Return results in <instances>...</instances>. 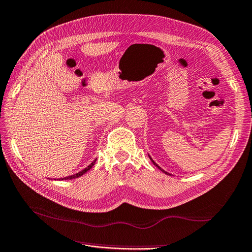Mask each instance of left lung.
Listing matches in <instances>:
<instances>
[{"instance_id": "1", "label": "left lung", "mask_w": 252, "mask_h": 252, "mask_svg": "<svg viewBox=\"0 0 252 252\" xmlns=\"http://www.w3.org/2000/svg\"><path fill=\"white\" fill-rule=\"evenodd\" d=\"M148 157H149V159L151 160V162H153V163H154V164H155V165H156V166H157L158 168H159V169H160V171H162L163 173H165L166 175H169V176H172V174H171V173H168V172L164 171V169H163V168H161V167H160L159 165H158V164H157V163H156V162L154 161V159H153V158H151V157H150V155H149V154H148Z\"/></svg>"}]
</instances>
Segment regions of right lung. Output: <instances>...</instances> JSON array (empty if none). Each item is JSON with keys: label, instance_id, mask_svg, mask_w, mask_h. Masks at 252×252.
<instances>
[{"label": "right lung", "instance_id": "obj_1", "mask_svg": "<svg viewBox=\"0 0 252 252\" xmlns=\"http://www.w3.org/2000/svg\"><path fill=\"white\" fill-rule=\"evenodd\" d=\"M95 162H96V159H94L93 160V162H91L89 165H88L87 167H85L83 171H80V172H78V173H76V174H74V175H71V176H66V177H63V178H60L59 180H68V179H74V178H78V177H80V176H83L84 174H86L88 171H90V169L92 168V166L95 164ZM56 180V179H55ZM58 180V179H57Z\"/></svg>", "mask_w": 252, "mask_h": 252}]
</instances>
